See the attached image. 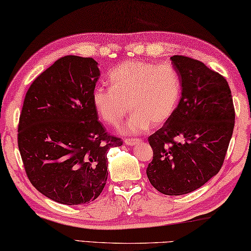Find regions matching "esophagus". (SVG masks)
<instances>
[{
  "instance_id": "34e87169",
  "label": "esophagus",
  "mask_w": 251,
  "mask_h": 251,
  "mask_svg": "<svg viewBox=\"0 0 251 251\" xmlns=\"http://www.w3.org/2000/svg\"><path fill=\"white\" fill-rule=\"evenodd\" d=\"M140 141H141L140 139H137V138H128V139H126V140H125L126 146H134Z\"/></svg>"
}]
</instances>
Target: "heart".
Segmentation results:
<instances>
[{
    "label": "heart",
    "instance_id": "heart-1",
    "mask_svg": "<svg viewBox=\"0 0 251 251\" xmlns=\"http://www.w3.org/2000/svg\"><path fill=\"white\" fill-rule=\"evenodd\" d=\"M109 80L111 88L94 89L93 104L112 126H121L131 108L134 113L126 126L128 134L141 133L150 125H163L174 114L181 96V79L170 64L125 61L111 70Z\"/></svg>",
    "mask_w": 251,
    "mask_h": 251
}]
</instances>
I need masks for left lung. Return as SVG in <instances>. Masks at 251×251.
<instances>
[{
    "label": "left lung",
    "mask_w": 251,
    "mask_h": 251,
    "mask_svg": "<svg viewBox=\"0 0 251 251\" xmlns=\"http://www.w3.org/2000/svg\"><path fill=\"white\" fill-rule=\"evenodd\" d=\"M181 79V99L162 128L148 138L153 150L150 183L163 195L180 196L203 186L224 164L235 126L227 80L198 60L170 57Z\"/></svg>",
    "instance_id": "1"
}]
</instances>
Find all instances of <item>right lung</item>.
Masks as SVG:
<instances>
[{
    "label": "right lung",
    "mask_w": 251,
    "mask_h": 251,
    "mask_svg": "<svg viewBox=\"0 0 251 251\" xmlns=\"http://www.w3.org/2000/svg\"><path fill=\"white\" fill-rule=\"evenodd\" d=\"M100 76L92 57L67 55L32 82L24 98L18 145L32 186L63 204L97 199L108 178L110 148L122 146L98 120L92 96Z\"/></svg>",
    "instance_id": "right-lung-1"
}]
</instances>
